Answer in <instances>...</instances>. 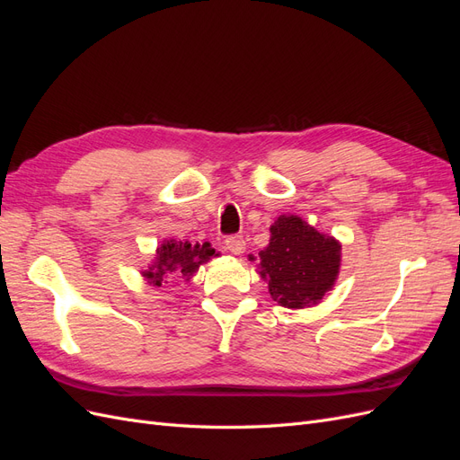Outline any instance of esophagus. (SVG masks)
Segmentation results:
<instances>
[{"mask_svg": "<svg viewBox=\"0 0 460 460\" xmlns=\"http://www.w3.org/2000/svg\"><path fill=\"white\" fill-rule=\"evenodd\" d=\"M225 247L234 255H242L245 252V240L243 235H230L225 242Z\"/></svg>", "mask_w": 460, "mask_h": 460, "instance_id": "34e87169", "label": "esophagus"}]
</instances>
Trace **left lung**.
Masks as SVG:
<instances>
[{"label":"left lung","mask_w":460,"mask_h":460,"mask_svg":"<svg viewBox=\"0 0 460 460\" xmlns=\"http://www.w3.org/2000/svg\"><path fill=\"white\" fill-rule=\"evenodd\" d=\"M259 259V274L269 282L272 299L288 309H305L320 303L336 284L341 245L301 217L280 215Z\"/></svg>","instance_id":"1"}]
</instances>
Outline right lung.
<instances>
[{
  "label": "right lung",
  "instance_id": "1",
  "mask_svg": "<svg viewBox=\"0 0 460 460\" xmlns=\"http://www.w3.org/2000/svg\"><path fill=\"white\" fill-rule=\"evenodd\" d=\"M215 255V249L208 243H196L191 245L190 242H176V240H164L157 247V255L149 269L144 270V278L151 286L166 284V278L171 274L182 276L186 280L198 272L199 264L207 262Z\"/></svg>",
  "mask_w": 460,
  "mask_h": 460
}]
</instances>
